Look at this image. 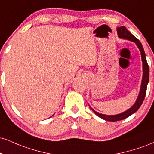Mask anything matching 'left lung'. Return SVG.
<instances>
[{
    "instance_id": "left-lung-1",
    "label": "left lung",
    "mask_w": 154,
    "mask_h": 154,
    "mask_svg": "<svg viewBox=\"0 0 154 154\" xmlns=\"http://www.w3.org/2000/svg\"><path fill=\"white\" fill-rule=\"evenodd\" d=\"M117 33L119 35V38H125L127 40H130L131 41L135 42L137 45V46L138 47L140 51L141 54V57H142V61H143V79H142V83H141V87H140V93L138 97H137V99L136 100L132 106L130 108V109H128V111H125V112L122 113V114H117V115H105V114H101L99 113L96 112L95 110H93V109L91 107L92 111L96 114L97 116H98L101 119L106 120V121H110V122H116L119 121V120H122L124 119H126L127 117L132 115V114L136 112L139 109V108L140 107V106L142 105L145 96L146 94V90H147V85L148 83V80H149V67H148V64L146 61V54H145V51L143 50V48L142 44L139 41L138 39H137L133 35L129 32L127 28L125 26H122L120 27L117 28Z\"/></svg>"
}]
</instances>
